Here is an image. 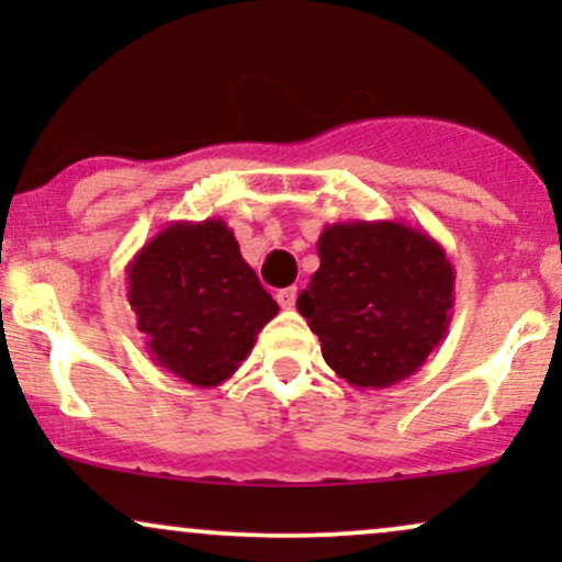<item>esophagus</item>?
<instances>
[{"label": "esophagus", "instance_id": "obj_1", "mask_svg": "<svg viewBox=\"0 0 562 562\" xmlns=\"http://www.w3.org/2000/svg\"><path fill=\"white\" fill-rule=\"evenodd\" d=\"M295 299H299V288L295 285L277 290V301H280L282 308H295Z\"/></svg>", "mask_w": 562, "mask_h": 562}]
</instances>
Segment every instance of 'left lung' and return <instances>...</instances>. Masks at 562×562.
I'll list each match as a JSON object with an SVG mask.
<instances>
[{
  "label": "left lung",
  "mask_w": 562,
  "mask_h": 562,
  "mask_svg": "<svg viewBox=\"0 0 562 562\" xmlns=\"http://www.w3.org/2000/svg\"><path fill=\"white\" fill-rule=\"evenodd\" d=\"M319 269L295 301L322 357L353 389L415 375L449 330L454 267L443 245L404 222L327 224Z\"/></svg>",
  "instance_id": "1"
}]
</instances>
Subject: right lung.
Instances as JSON below:
<instances>
[{
    "mask_svg": "<svg viewBox=\"0 0 562 562\" xmlns=\"http://www.w3.org/2000/svg\"><path fill=\"white\" fill-rule=\"evenodd\" d=\"M126 282L153 362L198 389L235 375L280 312L222 218L166 224L128 261Z\"/></svg>",
    "mask_w": 562,
    "mask_h": 562,
    "instance_id": "1",
    "label": "right lung"
}]
</instances>
